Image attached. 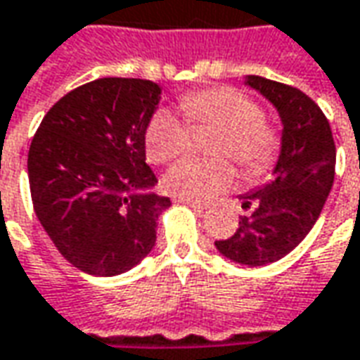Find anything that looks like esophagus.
Masks as SVG:
<instances>
[{"label":"esophagus","instance_id":"34e87169","mask_svg":"<svg viewBox=\"0 0 360 360\" xmlns=\"http://www.w3.org/2000/svg\"><path fill=\"white\" fill-rule=\"evenodd\" d=\"M175 201H179V203H185L193 207V209H197V211H205L209 205L201 203V201H195V199H189V197H175Z\"/></svg>","mask_w":360,"mask_h":360}]
</instances>
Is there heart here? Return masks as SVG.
Returning a JSON list of instances; mask_svg holds the SVG:
<instances>
[{
	"label": "heart",
	"mask_w": 360,
	"mask_h": 360,
	"mask_svg": "<svg viewBox=\"0 0 360 360\" xmlns=\"http://www.w3.org/2000/svg\"><path fill=\"white\" fill-rule=\"evenodd\" d=\"M181 107L185 117L195 125L213 123L221 127L215 141V153L231 155L245 171H265L277 153V135L263 123V109L231 87H213L183 97ZM189 141L185 121L171 109H157L145 127V151L155 163H167L183 153ZM235 179L229 159H199L185 157L171 165L163 185L177 197L195 201L211 199L225 191Z\"/></svg>",
	"instance_id": "b5f03b06"
}]
</instances>
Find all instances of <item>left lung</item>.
<instances>
[{"label":"left lung","instance_id":"obj_1","mask_svg":"<svg viewBox=\"0 0 360 360\" xmlns=\"http://www.w3.org/2000/svg\"><path fill=\"white\" fill-rule=\"evenodd\" d=\"M245 83L279 111L281 153L275 179L241 195L249 213L215 247L235 263L263 266L291 253L313 229L335 181L337 149L325 113L309 95L259 75H249Z\"/></svg>","mask_w":360,"mask_h":360}]
</instances>
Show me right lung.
<instances>
[{"instance_id":"right-lung-1","label":"right lung","mask_w":360,"mask_h":360,"mask_svg":"<svg viewBox=\"0 0 360 360\" xmlns=\"http://www.w3.org/2000/svg\"><path fill=\"white\" fill-rule=\"evenodd\" d=\"M161 87L101 77L63 95L35 131L27 175L35 215L79 271L113 277L151 253L169 197L151 193L145 127Z\"/></svg>"}]
</instances>
